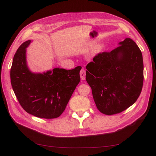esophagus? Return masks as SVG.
Returning <instances> with one entry per match:
<instances>
[{
	"mask_svg": "<svg viewBox=\"0 0 156 156\" xmlns=\"http://www.w3.org/2000/svg\"><path fill=\"white\" fill-rule=\"evenodd\" d=\"M80 78L82 80H85V76H86V71L84 70V69H82L80 72Z\"/></svg>",
	"mask_w": 156,
	"mask_h": 156,
	"instance_id": "obj_1",
	"label": "esophagus"
}]
</instances>
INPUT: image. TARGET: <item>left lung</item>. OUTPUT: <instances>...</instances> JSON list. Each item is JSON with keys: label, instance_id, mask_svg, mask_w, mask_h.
<instances>
[{"label": "left lung", "instance_id": "left-lung-1", "mask_svg": "<svg viewBox=\"0 0 156 156\" xmlns=\"http://www.w3.org/2000/svg\"><path fill=\"white\" fill-rule=\"evenodd\" d=\"M87 69L86 80L102 113H119L140 97L144 82L143 56L131 39L125 38L113 50L96 55Z\"/></svg>", "mask_w": 156, "mask_h": 156}]
</instances>
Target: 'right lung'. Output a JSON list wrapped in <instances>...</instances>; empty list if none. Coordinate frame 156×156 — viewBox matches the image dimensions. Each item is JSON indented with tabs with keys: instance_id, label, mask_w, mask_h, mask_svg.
<instances>
[{
	"instance_id": "add662e5",
	"label": "right lung",
	"mask_w": 156,
	"mask_h": 156,
	"mask_svg": "<svg viewBox=\"0 0 156 156\" xmlns=\"http://www.w3.org/2000/svg\"><path fill=\"white\" fill-rule=\"evenodd\" d=\"M31 40L18 48L11 68V85L20 105L35 117L54 119L64 111L71 96L80 81V66L67 70L55 68L46 72L29 69L26 51Z\"/></svg>"
}]
</instances>
